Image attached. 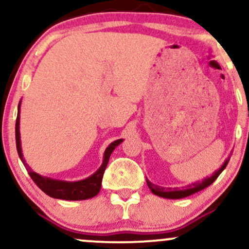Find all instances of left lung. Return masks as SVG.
I'll return each mask as SVG.
<instances>
[{
  "mask_svg": "<svg viewBox=\"0 0 249 249\" xmlns=\"http://www.w3.org/2000/svg\"><path fill=\"white\" fill-rule=\"evenodd\" d=\"M229 161H230V158H227L225 162L223 163V166H221L218 170H215L211 176L203 178L202 181L194 182V183L187 185V187L182 188V189H178V188H174V189H172V188L160 187V185L153 184L147 178H146V181H147V185L149 189H151V191L154 195H157V196L163 197V198H167V199H181V198H184V197L191 196V195L198 193V191L205 189V188H208L209 185L213 183L215 179H217L218 176L220 175L221 172L226 168Z\"/></svg>",
  "mask_w": 249,
  "mask_h": 249,
  "instance_id": "left-lung-1",
  "label": "left lung"
}]
</instances>
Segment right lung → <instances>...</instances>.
Returning a JSON list of instances; mask_svg holds the SVG:
<instances>
[{"mask_svg": "<svg viewBox=\"0 0 249 249\" xmlns=\"http://www.w3.org/2000/svg\"><path fill=\"white\" fill-rule=\"evenodd\" d=\"M20 103L18 104V112H17V119H16V146L17 152L22 160V162L25 166L26 170H28L29 175L34 179L35 183L44 191L45 194L49 195L50 197L58 199L64 200H83L89 199L95 197L96 195L100 193L101 185H102V178H103L104 170H106L107 162H109L110 155L113 152L117 146L121 145L124 142V139L115 140L107 146L106 152L103 155V162H102L101 167L94 174L85 179H80V181H62V179H56L52 178H46V176L40 175V174L36 173L31 167L28 166L25 162V159L23 157L22 153V145H20V132H19V119H20Z\"/></svg>", "mask_w": 249, "mask_h": 249, "instance_id": "add662e5", "label": "right lung"}]
</instances>
